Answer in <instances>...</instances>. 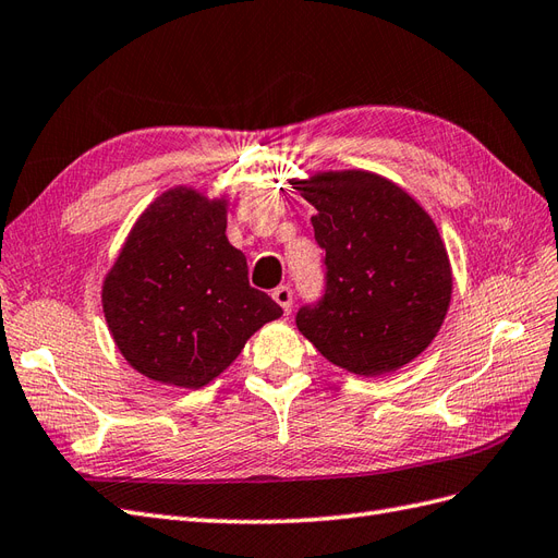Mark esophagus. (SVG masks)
<instances>
[{
    "instance_id": "esophagus-1",
    "label": "esophagus",
    "mask_w": 558,
    "mask_h": 558,
    "mask_svg": "<svg viewBox=\"0 0 558 558\" xmlns=\"http://www.w3.org/2000/svg\"><path fill=\"white\" fill-rule=\"evenodd\" d=\"M274 299L280 304V308L284 313L292 311V302H294V292L288 288V284H280V288L274 290Z\"/></svg>"
}]
</instances>
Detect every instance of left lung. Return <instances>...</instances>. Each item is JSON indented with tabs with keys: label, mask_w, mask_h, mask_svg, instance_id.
Masks as SVG:
<instances>
[{
	"label": "left lung",
	"mask_w": 558,
	"mask_h": 558,
	"mask_svg": "<svg viewBox=\"0 0 558 558\" xmlns=\"http://www.w3.org/2000/svg\"><path fill=\"white\" fill-rule=\"evenodd\" d=\"M294 189L325 252V292L296 327L353 375L393 373L432 344L452 294L448 252L432 217L403 189L369 171H323Z\"/></svg>",
	"instance_id": "1"
}]
</instances>
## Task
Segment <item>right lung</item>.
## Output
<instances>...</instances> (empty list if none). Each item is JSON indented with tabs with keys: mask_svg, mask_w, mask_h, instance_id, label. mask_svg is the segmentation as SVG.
Wrapping results in <instances>:
<instances>
[{
	"mask_svg": "<svg viewBox=\"0 0 558 558\" xmlns=\"http://www.w3.org/2000/svg\"><path fill=\"white\" fill-rule=\"evenodd\" d=\"M104 313L134 369L199 389L282 308L247 278L226 238V199L171 189L141 214L104 282Z\"/></svg>",
	"mask_w": 558,
	"mask_h": 558,
	"instance_id": "1",
	"label": "right lung"
}]
</instances>
